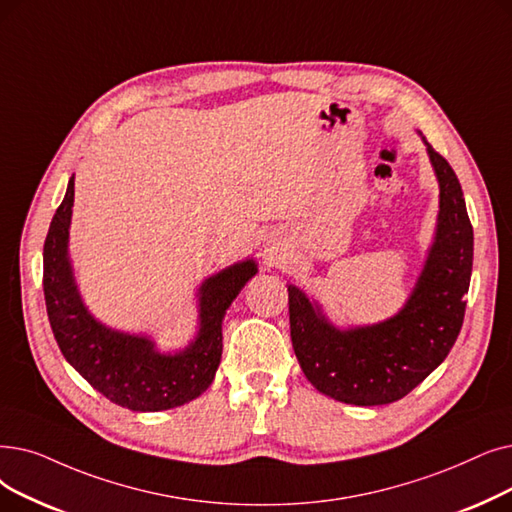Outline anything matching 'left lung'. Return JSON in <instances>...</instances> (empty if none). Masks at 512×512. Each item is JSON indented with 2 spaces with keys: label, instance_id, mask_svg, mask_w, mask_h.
Returning <instances> with one entry per match:
<instances>
[{
  "label": "left lung",
  "instance_id": "obj_1",
  "mask_svg": "<svg viewBox=\"0 0 512 512\" xmlns=\"http://www.w3.org/2000/svg\"><path fill=\"white\" fill-rule=\"evenodd\" d=\"M425 144L439 182V215L425 268L406 305L385 322L341 330L316 301L288 284L299 366L311 385L337 402H397L448 358L462 328L473 272V226L454 169Z\"/></svg>",
  "mask_w": 512,
  "mask_h": 512
}]
</instances>
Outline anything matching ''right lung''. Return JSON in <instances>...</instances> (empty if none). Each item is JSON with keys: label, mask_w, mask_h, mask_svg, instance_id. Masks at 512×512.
<instances>
[{"label": "right lung", "mask_w": 512, "mask_h": 512, "mask_svg": "<svg viewBox=\"0 0 512 512\" xmlns=\"http://www.w3.org/2000/svg\"><path fill=\"white\" fill-rule=\"evenodd\" d=\"M75 175L43 244V295L54 339L83 379L110 402L133 412L184 406L213 383L221 360V322L236 295L257 274L253 259L207 278L198 288V332L177 353H161L148 337L98 322L81 301L69 259Z\"/></svg>", "instance_id": "right-lung-1"}]
</instances>
